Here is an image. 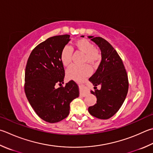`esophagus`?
<instances>
[{
	"label": "esophagus",
	"instance_id": "esophagus-1",
	"mask_svg": "<svg viewBox=\"0 0 153 153\" xmlns=\"http://www.w3.org/2000/svg\"><path fill=\"white\" fill-rule=\"evenodd\" d=\"M79 91H80V95L82 96H85L86 94H88V91L87 88H85V86L84 85H79Z\"/></svg>",
	"mask_w": 153,
	"mask_h": 153
}]
</instances>
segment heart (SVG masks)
<instances>
[{"instance_id": "b5f03b06", "label": "heart", "mask_w": 153, "mask_h": 153, "mask_svg": "<svg viewBox=\"0 0 153 153\" xmlns=\"http://www.w3.org/2000/svg\"><path fill=\"white\" fill-rule=\"evenodd\" d=\"M77 51L84 53L83 62H88L93 66H96L101 59V55L98 49L94 48V45L90 41L85 39L77 40L74 43ZM73 50L69 46H65L60 55V59L62 64L68 67L70 65L72 59ZM91 73V68L88 64L72 65L68 68L66 76L69 79L76 81H82L85 77Z\"/></svg>"}]
</instances>
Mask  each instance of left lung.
Returning a JSON list of instances; mask_svg holds the SVG:
<instances>
[{
	"label": "left lung",
	"instance_id": "left-lung-1",
	"mask_svg": "<svg viewBox=\"0 0 153 153\" xmlns=\"http://www.w3.org/2000/svg\"><path fill=\"white\" fill-rule=\"evenodd\" d=\"M84 37V36H82ZM101 51L102 60L98 69L89 80L94 85L91 93L96 96L97 103L88 108L91 116L106 120L120 109L128 90V79L123 61L113 47L104 39L88 36ZM101 85L100 90L96 86Z\"/></svg>",
	"mask_w": 153,
	"mask_h": 153
}]
</instances>
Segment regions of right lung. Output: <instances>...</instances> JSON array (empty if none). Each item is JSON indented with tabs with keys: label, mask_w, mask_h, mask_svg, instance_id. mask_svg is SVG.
Masks as SVG:
<instances>
[{
	"label": "right lung",
	"mask_w": 153,
	"mask_h": 153,
	"mask_svg": "<svg viewBox=\"0 0 153 153\" xmlns=\"http://www.w3.org/2000/svg\"><path fill=\"white\" fill-rule=\"evenodd\" d=\"M70 35L48 38L30 53L27 60L25 91L29 104L36 114L49 123H58L69 114L72 100L79 97L78 85L73 80L64 87L65 71L61 62L63 48L70 41Z\"/></svg>",
	"instance_id": "add662e5"
}]
</instances>
